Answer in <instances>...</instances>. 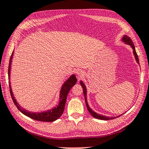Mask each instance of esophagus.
Returning a JSON list of instances; mask_svg holds the SVG:
<instances>
[{"label":"esophagus","instance_id":"34e87169","mask_svg":"<svg viewBox=\"0 0 149 149\" xmlns=\"http://www.w3.org/2000/svg\"><path fill=\"white\" fill-rule=\"evenodd\" d=\"M77 77H81L83 75H84V72H83L82 71H81V70H78L77 71Z\"/></svg>","mask_w":149,"mask_h":149}]
</instances>
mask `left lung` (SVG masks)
Returning a JSON list of instances; mask_svg holds the SVG:
<instances>
[{
	"label": "left lung",
	"instance_id": "8db88e82",
	"mask_svg": "<svg viewBox=\"0 0 149 149\" xmlns=\"http://www.w3.org/2000/svg\"><path fill=\"white\" fill-rule=\"evenodd\" d=\"M122 41L124 42V43L127 44L128 45H130V46L133 49V55H134L135 56V58L136 62H137V64H139V58L137 56V52H136V50L135 49V46H134V44H133V42L132 41V40L130 39V37H129L127 35H123V37L122 38ZM80 85H81V87L83 88V91H84V97H85V103H86V106H87V108L88 109V111H89V113L91 114V115L93 117H94L95 118H97V119H99V120H113V119H115L117 117H120V116H122V114L119 115V116H114V117H109V116H103L101 115L100 114H97V112H95L93 111L91 108L89 107V104H88L87 103V89H86V87H85V84H84V82L82 81H80Z\"/></svg>",
	"mask_w": 149,
	"mask_h": 149
}]
</instances>
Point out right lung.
<instances>
[{
  "instance_id": "obj_1",
  "label": "right lung",
  "mask_w": 149,
  "mask_h": 149,
  "mask_svg": "<svg viewBox=\"0 0 149 149\" xmlns=\"http://www.w3.org/2000/svg\"><path fill=\"white\" fill-rule=\"evenodd\" d=\"M14 55V50L12 52V55L10 58L9 61V65H8V81H9V87H10V95L12 97V99L13 100L14 104L16 106L20 112L22 114L26 115V116L29 117L31 119H33L37 121H41V122H54V121L56 120L57 119L61 116L63 112H64L65 102H66L67 96L68 94L70 89L72 87L77 83V79L76 77L74 74H72L71 76L68 77L65 81L63 84L62 86L61 87V90L60 91V97H59V102L58 103V105L54 108H51V109L48 110L46 111H43V112H29L28 110H26L24 109V108H22L20 107L19 104L16 101V99H15L13 92H12L11 85H10V71H11V65H12V58H13Z\"/></svg>"
}]
</instances>
